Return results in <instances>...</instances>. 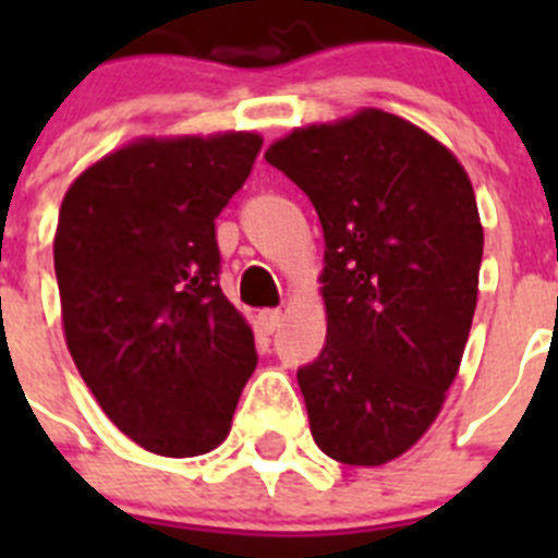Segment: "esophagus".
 Returning a JSON list of instances; mask_svg holds the SVG:
<instances>
[{"instance_id":"34e87169","label":"esophagus","mask_w":558,"mask_h":558,"mask_svg":"<svg viewBox=\"0 0 558 558\" xmlns=\"http://www.w3.org/2000/svg\"><path fill=\"white\" fill-rule=\"evenodd\" d=\"M280 322H283V313H280V310H263V313L257 315V324H260V330L266 332V336H271V332L278 330Z\"/></svg>"}]
</instances>
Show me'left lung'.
Returning a JSON list of instances; mask_svg holds the SVG:
<instances>
[{"instance_id":"obj_1","label":"left lung","mask_w":558,"mask_h":558,"mask_svg":"<svg viewBox=\"0 0 558 558\" xmlns=\"http://www.w3.org/2000/svg\"><path fill=\"white\" fill-rule=\"evenodd\" d=\"M266 161L324 228L327 344L298 371L315 446L348 466L390 463L442 411L472 330L484 226L469 173L373 107L295 126Z\"/></svg>"}]
</instances>
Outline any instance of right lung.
<instances>
[{"mask_svg": "<svg viewBox=\"0 0 558 558\" xmlns=\"http://www.w3.org/2000/svg\"><path fill=\"white\" fill-rule=\"evenodd\" d=\"M263 138L144 135L74 179L54 271L65 348L104 414L161 458L214 451L257 367L254 332L217 283L214 219Z\"/></svg>", "mask_w": 558, "mask_h": 558, "instance_id": "1", "label": "right lung"}]
</instances>
